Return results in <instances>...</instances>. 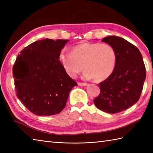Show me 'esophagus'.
Masks as SVG:
<instances>
[{
  "instance_id": "obj_1",
  "label": "esophagus",
  "mask_w": 153,
  "mask_h": 153,
  "mask_svg": "<svg viewBox=\"0 0 153 153\" xmlns=\"http://www.w3.org/2000/svg\"><path fill=\"white\" fill-rule=\"evenodd\" d=\"M78 85H79V86H87V83H78Z\"/></svg>"
}]
</instances>
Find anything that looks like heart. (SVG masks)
Masks as SVG:
<instances>
[{
	"instance_id": "heart-1",
	"label": "heart",
	"mask_w": 153,
	"mask_h": 153,
	"mask_svg": "<svg viewBox=\"0 0 153 153\" xmlns=\"http://www.w3.org/2000/svg\"><path fill=\"white\" fill-rule=\"evenodd\" d=\"M58 59L65 71L76 77L83 70V77L100 82L107 79L114 71L118 55L111 45L100 43H83L72 48L71 52L62 51ZM84 66H82V64Z\"/></svg>"
}]
</instances>
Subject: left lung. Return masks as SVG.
<instances>
[{
  "label": "left lung",
  "instance_id": "obj_1",
  "mask_svg": "<svg viewBox=\"0 0 153 153\" xmlns=\"http://www.w3.org/2000/svg\"><path fill=\"white\" fill-rule=\"evenodd\" d=\"M102 41L114 47L118 61L113 74L99 83L100 93L93 101L99 110L116 114L138 101L146 78V69L140 51L135 45L114 35L103 38Z\"/></svg>",
  "mask_w": 153,
  "mask_h": 153
}]
</instances>
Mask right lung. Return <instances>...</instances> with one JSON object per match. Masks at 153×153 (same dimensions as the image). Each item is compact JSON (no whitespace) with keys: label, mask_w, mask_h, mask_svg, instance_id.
Listing matches in <instances>:
<instances>
[{"label":"right lung","mask_w":153,"mask_h":153,"mask_svg":"<svg viewBox=\"0 0 153 153\" xmlns=\"http://www.w3.org/2000/svg\"><path fill=\"white\" fill-rule=\"evenodd\" d=\"M67 39L39 40L18 54L13 66L18 98L32 113L51 116L60 113L77 83L65 71L58 55Z\"/></svg>","instance_id":"right-lung-1"}]
</instances>
